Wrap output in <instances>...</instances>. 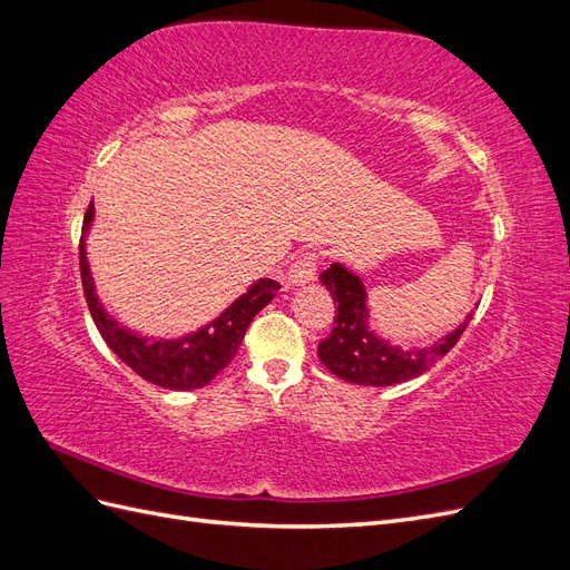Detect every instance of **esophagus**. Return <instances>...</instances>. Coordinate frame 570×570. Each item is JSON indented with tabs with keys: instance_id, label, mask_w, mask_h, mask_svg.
<instances>
[{
	"instance_id": "34e87169",
	"label": "esophagus",
	"mask_w": 570,
	"mask_h": 570,
	"mask_svg": "<svg viewBox=\"0 0 570 570\" xmlns=\"http://www.w3.org/2000/svg\"><path fill=\"white\" fill-rule=\"evenodd\" d=\"M318 252H304L299 254L295 262H292L287 271V285H306L316 278V268H318Z\"/></svg>"
}]
</instances>
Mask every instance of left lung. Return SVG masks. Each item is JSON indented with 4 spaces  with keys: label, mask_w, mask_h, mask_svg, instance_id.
<instances>
[{
    "label": "left lung",
    "mask_w": 570,
    "mask_h": 570,
    "mask_svg": "<svg viewBox=\"0 0 570 570\" xmlns=\"http://www.w3.org/2000/svg\"><path fill=\"white\" fill-rule=\"evenodd\" d=\"M321 283L331 289L337 308L331 335L318 342V358L327 371L354 385L385 387L425 373L454 347L471 321V316L465 318L454 333L435 342L433 347L404 352L400 347H390L387 342L377 340L368 331L366 289L356 275L333 264L321 273Z\"/></svg>",
    "instance_id": "1"
}]
</instances>
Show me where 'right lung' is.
I'll return each mask as SVG.
<instances>
[{
    "instance_id": "1",
    "label": "right lung",
    "mask_w": 570,
    "mask_h": 570,
    "mask_svg": "<svg viewBox=\"0 0 570 570\" xmlns=\"http://www.w3.org/2000/svg\"><path fill=\"white\" fill-rule=\"evenodd\" d=\"M92 204L82 218V233L92 220ZM80 281L85 302L92 314L99 335L114 350V354L130 366L145 381L168 387V390H197L209 385L214 377L235 358L239 344L245 340L252 318L273 299L281 289L278 281H258L249 287L247 295L239 297L230 308L220 314L214 323L202 327L199 333L183 340H145L137 337L126 327H120L101 308L95 285L90 278L88 258H85V243L80 237Z\"/></svg>"
}]
</instances>
